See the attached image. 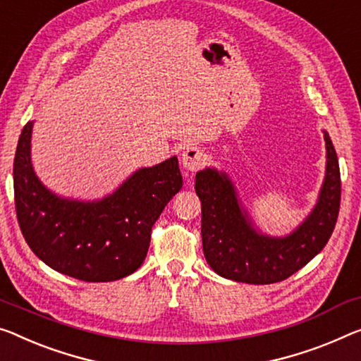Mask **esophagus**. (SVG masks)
<instances>
[{
    "label": "esophagus",
    "instance_id": "esophagus-1",
    "mask_svg": "<svg viewBox=\"0 0 361 361\" xmlns=\"http://www.w3.org/2000/svg\"><path fill=\"white\" fill-rule=\"evenodd\" d=\"M207 161V154L202 148L198 147H188L184 153H182V166L190 173L202 169Z\"/></svg>",
    "mask_w": 361,
    "mask_h": 361
}]
</instances>
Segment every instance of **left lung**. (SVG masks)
I'll list each match as a JSON object with an SVG mask.
<instances>
[{"label": "left lung", "instance_id": "left-lung-1", "mask_svg": "<svg viewBox=\"0 0 361 361\" xmlns=\"http://www.w3.org/2000/svg\"><path fill=\"white\" fill-rule=\"evenodd\" d=\"M328 163L319 200L295 232L284 238L258 234L238 207L229 177L200 171L195 192L202 202V240L208 264L219 276L247 284L284 281L323 250L341 208V171L334 145L324 132Z\"/></svg>", "mask_w": 361, "mask_h": 361}]
</instances>
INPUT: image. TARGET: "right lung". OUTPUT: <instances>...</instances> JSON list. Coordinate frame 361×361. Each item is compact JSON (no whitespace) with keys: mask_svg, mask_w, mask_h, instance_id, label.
Instances as JSON below:
<instances>
[{"mask_svg":"<svg viewBox=\"0 0 361 361\" xmlns=\"http://www.w3.org/2000/svg\"><path fill=\"white\" fill-rule=\"evenodd\" d=\"M32 123L14 157V202L32 252L58 273L85 282L123 279L147 257L153 224L182 188L177 158L138 169L102 202L63 200L42 185L30 164Z\"/></svg>","mask_w":361,"mask_h":361,"instance_id":"obj_1","label":"right lung"}]
</instances>
